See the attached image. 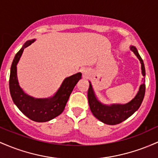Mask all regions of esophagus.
<instances>
[{
    "instance_id": "esophagus-1",
    "label": "esophagus",
    "mask_w": 158,
    "mask_h": 158,
    "mask_svg": "<svg viewBox=\"0 0 158 158\" xmlns=\"http://www.w3.org/2000/svg\"><path fill=\"white\" fill-rule=\"evenodd\" d=\"M84 74H85V73H84Z\"/></svg>"
}]
</instances>
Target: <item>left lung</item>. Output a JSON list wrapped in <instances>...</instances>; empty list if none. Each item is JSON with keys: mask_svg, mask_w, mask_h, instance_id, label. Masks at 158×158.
Instances as JSON below:
<instances>
[{"mask_svg": "<svg viewBox=\"0 0 158 158\" xmlns=\"http://www.w3.org/2000/svg\"><path fill=\"white\" fill-rule=\"evenodd\" d=\"M130 49L139 59L141 63L142 74L143 77L146 76L144 63L141 56L138 53L137 49L134 46H130ZM143 83L139 86V91L136 93L134 98L127 104H104L98 100V97L95 95L93 85L89 83V87L88 89V102L89 104L90 110L93 116L98 118L99 121L107 125H117L125 121L127 118L139 109L140 107L143 98H144L145 92H146V85H145V77L143 79Z\"/></svg>", "mask_w": 158, "mask_h": 158, "instance_id": "8db88e82", "label": "left lung"}]
</instances>
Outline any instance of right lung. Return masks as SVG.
<instances>
[{"instance_id": "add662e5", "label": "right lung", "mask_w": 158, "mask_h": 158, "mask_svg": "<svg viewBox=\"0 0 158 158\" xmlns=\"http://www.w3.org/2000/svg\"><path fill=\"white\" fill-rule=\"evenodd\" d=\"M35 41V39L27 41L15 54L10 69L9 84L12 101L21 112L33 121L45 122L50 121L63 113L71 93L77 83L81 79L82 74L78 72L65 78L54 95L48 98H37L27 95L19 86L17 77V65L24 49Z\"/></svg>"}]
</instances>
